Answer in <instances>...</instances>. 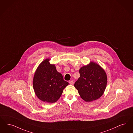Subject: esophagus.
Segmentation results:
<instances>
[{"label": "esophagus", "mask_w": 133, "mask_h": 133, "mask_svg": "<svg viewBox=\"0 0 133 133\" xmlns=\"http://www.w3.org/2000/svg\"><path fill=\"white\" fill-rule=\"evenodd\" d=\"M69 83L70 85H73L74 84V81H69Z\"/></svg>", "instance_id": "1"}]
</instances>
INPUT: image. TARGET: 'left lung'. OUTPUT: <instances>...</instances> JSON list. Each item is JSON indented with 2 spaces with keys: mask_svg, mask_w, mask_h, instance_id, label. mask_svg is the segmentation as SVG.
Returning <instances> with one entry per match:
<instances>
[{
  "mask_svg": "<svg viewBox=\"0 0 133 133\" xmlns=\"http://www.w3.org/2000/svg\"><path fill=\"white\" fill-rule=\"evenodd\" d=\"M80 77L74 86L82 99L91 102L100 98L105 90L107 77L106 74L99 64L91 62L81 67L79 70Z\"/></svg>",
  "mask_w": 133,
  "mask_h": 133,
  "instance_id": "obj_1",
  "label": "left lung"
}]
</instances>
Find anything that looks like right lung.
I'll return each mask as SVG.
<instances>
[{
    "label": "right lung",
    "instance_id": "right-lung-1",
    "mask_svg": "<svg viewBox=\"0 0 133 133\" xmlns=\"http://www.w3.org/2000/svg\"><path fill=\"white\" fill-rule=\"evenodd\" d=\"M46 58L35 71L33 85L35 94L41 100L48 103L58 101L69 83L64 80L62 75L57 71L55 65Z\"/></svg>",
    "mask_w": 133,
    "mask_h": 133
}]
</instances>
